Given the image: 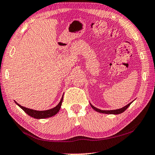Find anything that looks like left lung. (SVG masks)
Returning a JSON list of instances; mask_svg holds the SVG:
<instances>
[{
    "label": "left lung",
    "mask_w": 155,
    "mask_h": 155,
    "mask_svg": "<svg viewBox=\"0 0 155 155\" xmlns=\"http://www.w3.org/2000/svg\"><path fill=\"white\" fill-rule=\"evenodd\" d=\"M132 104V103H130L129 104H127V105H126V106H124V107H122V108L121 109H118V110H99L97 108V107H95L94 106H93V105L92 104H90L91 106H92V107L93 109H94V110H96V111L98 112H100V113H104V114H121V113L124 112L125 110H126L127 107H128L130 105V104Z\"/></svg>",
    "instance_id": "obj_1"
}]
</instances>
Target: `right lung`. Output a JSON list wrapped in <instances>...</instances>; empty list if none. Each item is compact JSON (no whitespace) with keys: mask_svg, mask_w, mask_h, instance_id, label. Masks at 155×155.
<instances>
[{"mask_svg":"<svg viewBox=\"0 0 155 155\" xmlns=\"http://www.w3.org/2000/svg\"><path fill=\"white\" fill-rule=\"evenodd\" d=\"M63 96L62 97V98H61V100L59 102V104L56 105V107H54V108H51L50 110H43V111H38V110H34L31 109L27 108V107L21 106V105L17 104L16 101L15 103L21 107L22 110H23L25 112L27 113L29 116L35 118V119H45V118L52 117L56 114H57L58 112L60 110L61 104H62V102H63Z\"/></svg>","mask_w":155,"mask_h":155,"instance_id":"1","label":"right lung"}]
</instances>
